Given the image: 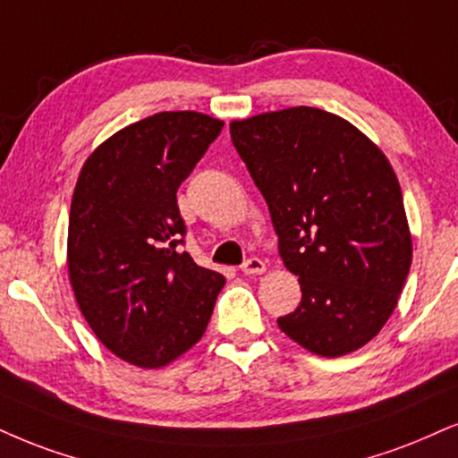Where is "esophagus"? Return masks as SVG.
Segmentation results:
<instances>
[{
    "instance_id": "1",
    "label": "esophagus",
    "mask_w": 458,
    "mask_h": 458,
    "mask_svg": "<svg viewBox=\"0 0 458 458\" xmlns=\"http://www.w3.org/2000/svg\"><path fill=\"white\" fill-rule=\"evenodd\" d=\"M240 269H242V272H244L246 276H259V274L265 272V263L261 261V259L252 257V259H248V261L242 263Z\"/></svg>"
}]
</instances>
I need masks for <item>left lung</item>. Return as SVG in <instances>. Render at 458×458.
<instances>
[{"label": "left lung", "mask_w": 458, "mask_h": 458, "mask_svg": "<svg viewBox=\"0 0 458 458\" xmlns=\"http://www.w3.org/2000/svg\"><path fill=\"white\" fill-rule=\"evenodd\" d=\"M231 140L301 284V301L278 327L320 357L365 346L411 265L402 186L385 152L342 116L308 106L233 121Z\"/></svg>", "instance_id": "1"}]
</instances>
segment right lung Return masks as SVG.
Instances as JSON below:
<instances>
[{"label": "right lung", "mask_w": 458, "mask_h": 458, "mask_svg": "<svg viewBox=\"0 0 458 458\" xmlns=\"http://www.w3.org/2000/svg\"><path fill=\"white\" fill-rule=\"evenodd\" d=\"M225 123L159 112L133 123L84 161L72 197L67 269L99 342L157 369L201 340L225 278L184 244L176 193Z\"/></svg>", "instance_id": "add662e5"}]
</instances>
